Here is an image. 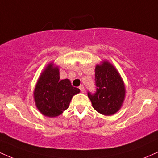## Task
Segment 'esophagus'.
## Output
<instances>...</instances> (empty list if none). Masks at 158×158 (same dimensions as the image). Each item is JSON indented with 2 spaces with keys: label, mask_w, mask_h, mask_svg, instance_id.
Returning a JSON list of instances; mask_svg holds the SVG:
<instances>
[{
  "label": "esophagus",
  "mask_w": 158,
  "mask_h": 158,
  "mask_svg": "<svg viewBox=\"0 0 158 158\" xmlns=\"http://www.w3.org/2000/svg\"><path fill=\"white\" fill-rule=\"evenodd\" d=\"M79 89H80L81 93H84V92H85V88H84V86H83V85H81V86L79 87Z\"/></svg>",
  "instance_id": "obj_1"
}]
</instances>
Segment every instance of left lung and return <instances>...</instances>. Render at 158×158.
<instances>
[{
  "instance_id": "obj_1",
  "label": "left lung",
  "mask_w": 158,
  "mask_h": 158,
  "mask_svg": "<svg viewBox=\"0 0 158 158\" xmlns=\"http://www.w3.org/2000/svg\"><path fill=\"white\" fill-rule=\"evenodd\" d=\"M97 92L88 94L93 108L105 116L114 115L122 107L126 87L120 74L111 63L103 60L95 67Z\"/></svg>"
}]
</instances>
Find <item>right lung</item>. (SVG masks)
Returning <instances> with one entry per match:
<instances>
[{
	"instance_id": "obj_1",
	"label": "right lung",
	"mask_w": 158,
	"mask_h": 158,
	"mask_svg": "<svg viewBox=\"0 0 158 158\" xmlns=\"http://www.w3.org/2000/svg\"><path fill=\"white\" fill-rule=\"evenodd\" d=\"M79 92L68 79L60 80L59 66L51 61L40 74L33 99L40 113L45 117H56L68 108L72 98Z\"/></svg>"
}]
</instances>
